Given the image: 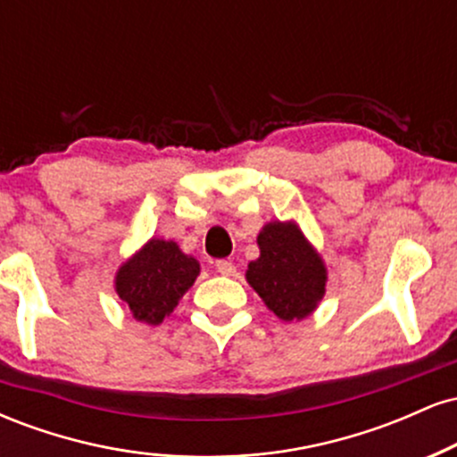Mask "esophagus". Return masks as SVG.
<instances>
[{
	"instance_id": "obj_1",
	"label": "esophagus",
	"mask_w": 457,
	"mask_h": 457,
	"mask_svg": "<svg viewBox=\"0 0 457 457\" xmlns=\"http://www.w3.org/2000/svg\"><path fill=\"white\" fill-rule=\"evenodd\" d=\"M217 270L221 272V275H228V277L236 275V266L229 260H219L217 262Z\"/></svg>"
}]
</instances>
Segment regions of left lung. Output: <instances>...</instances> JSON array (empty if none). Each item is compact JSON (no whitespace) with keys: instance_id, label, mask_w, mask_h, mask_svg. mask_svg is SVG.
Returning <instances> with one entry per match:
<instances>
[{"instance_id":"left-lung-1","label":"left lung","mask_w":457,"mask_h":457,"mask_svg":"<svg viewBox=\"0 0 457 457\" xmlns=\"http://www.w3.org/2000/svg\"><path fill=\"white\" fill-rule=\"evenodd\" d=\"M260 258L246 281L277 318H307L327 292V266L295 221H270L258 234Z\"/></svg>"}]
</instances>
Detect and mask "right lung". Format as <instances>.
<instances>
[{"mask_svg":"<svg viewBox=\"0 0 457 457\" xmlns=\"http://www.w3.org/2000/svg\"><path fill=\"white\" fill-rule=\"evenodd\" d=\"M199 275V262L174 240L150 238L115 272V292L139 322L161 324Z\"/></svg>","mask_w":457,"mask_h":457,"instance_id":"1","label":"right lung"}]
</instances>
